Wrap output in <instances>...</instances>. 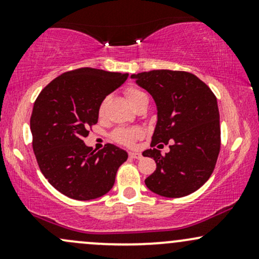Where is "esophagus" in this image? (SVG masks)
<instances>
[{"instance_id":"obj_1","label":"esophagus","mask_w":259,"mask_h":259,"mask_svg":"<svg viewBox=\"0 0 259 259\" xmlns=\"http://www.w3.org/2000/svg\"><path fill=\"white\" fill-rule=\"evenodd\" d=\"M129 157H130V158H134V159H141L142 154L139 153V152H129Z\"/></svg>"}]
</instances>
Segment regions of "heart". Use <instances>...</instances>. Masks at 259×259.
<instances>
[{"label":"heart","mask_w":259,"mask_h":259,"mask_svg":"<svg viewBox=\"0 0 259 259\" xmlns=\"http://www.w3.org/2000/svg\"><path fill=\"white\" fill-rule=\"evenodd\" d=\"M125 96L134 108H136L142 101L147 99V95L138 88H127L125 90ZM107 101H108V99H105L101 102L99 108L100 117L105 115ZM142 135H144V132L140 127H118V129H115L112 133V139L113 141H115L119 145L132 146V145L135 144V141L142 138Z\"/></svg>","instance_id":"obj_1"}]
</instances>
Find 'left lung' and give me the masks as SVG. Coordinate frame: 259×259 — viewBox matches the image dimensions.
I'll return each mask as SVG.
<instances>
[{"mask_svg": "<svg viewBox=\"0 0 259 259\" xmlns=\"http://www.w3.org/2000/svg\"><path fill=\"white\" fill-rule=\"evenodd\" d=\"M132 78L152 95L158 111L152 148L142 152L156 160L157 168L145 184L169 198L192 194L209 179L221 151L215 95L194 74L180 70H150ZM159 142H171L168 154L156 150Z\"/></svg>", "mask_w": 259, "mask_h": 259, "instance_id": "8db88e82", "label": "left lung"}]
</instances>
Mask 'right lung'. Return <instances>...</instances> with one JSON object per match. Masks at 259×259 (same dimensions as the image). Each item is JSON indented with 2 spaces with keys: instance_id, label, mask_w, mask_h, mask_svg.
I'll use <instances>...</instances> for the list:
<instances>
[{
  "instance_id": "obj_1",
  "label": "right lung",
  "mask_w": 259,
  "mask_h": 259,
  "mask_svg": "<svg viewBox=\"0 0 259 259\" xmlns=\"http://www.w3.org/2000/svg\"><path fill=\"white\" fill-rule=\"evenodd\" d=\"M127 73L79 68L42 89L30 117L32 150L49 183L73 200L106 195L127 153L112 144L96 152L84 138L99 120L101 102L127 79Z\"/></svg>"
}]
</instances>
